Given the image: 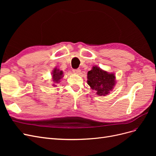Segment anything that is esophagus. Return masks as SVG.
I'll use <instances>...</instances> for the list:
<instances>
[{"mask_svg": "<svg viewBox=\"0 0 156 156\" xmlns=\"http://www.w3.org/2000/svg\"><path fill=\"white\" fill-rule=\"evenodd\" d=\"M73 72L75 74L79 75V74H80V73H81V69H73Z\"/></svg>", "mask_w": 156, "mask_h": 156, "instance_id": "1", "label": "esophagus"}]
</instances>
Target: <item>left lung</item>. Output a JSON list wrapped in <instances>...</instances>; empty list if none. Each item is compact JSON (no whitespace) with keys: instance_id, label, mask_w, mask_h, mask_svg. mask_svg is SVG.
<instances>
[{"instance_id":"obj_1","label":"left lung","mask_w":156,"mask_h":156,"mask_svg":"<svg viewBox=\"0 0 156 156\" xmlns=\"http://www.w3.org/2000/svg\"><path fill=\"white\" fill-rule=\"evenodd\" d=\"M87 83L92 90H95L99 96L109 94L115 84V75L108 73L97 66H93L87 74Z\"/></svg>"}]
</instances>
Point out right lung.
I'll return each mask as SVG.
<instances>
[{
    "label": "right lung",
    "instance_id": "obj_1",
    "mask_svg": "<svg viewBox=\"0 0 156 156\" xmlns=\"http://www.w3.org/2000/svg\"><path fill=\"white\" fill-rule=\"evenodd\" d=\"M63 76H64L63 72H62V71H60L57 68H55L54 70L53 71V73H52V77H53V81L54 83L53 85L54 87L56 86V85H55V84L60 83V79H62V77Z\"/></svg>",
    "mask_w": 156,
    "mask_h": 156
}]
</instances>
